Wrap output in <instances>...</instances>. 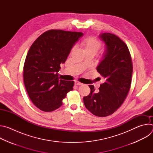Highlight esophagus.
<instances>
[{
    "instance_id": "1",
    "label": "esophagus",
    "mask_w": 153,
    "mask_h": 153,
    "mask_svg": "<svg viewBox=\"0 0 153 153\" xmlns=\"http://www.w3.org/2000/svg\"><path fill=\"white\" fill-rule=\"evenodd\" d=\"M74 83H75V85H82V83H80V82H78V81H75Z\"/></svg>"
}]
</instances>
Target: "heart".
Listing matches in <instances>:
<instances>
[{
    "mask_svg": "<svg viewBox=\"0 0 153 153\" xmlns=\"http://www.w3.org/2000/svg\"><path fill=\"white\" fill-rule=\"evenodd\" d=\"M80 45L85 54L93 53L96 54L100 48L101 43L96 38L89 37L83 39L80 43ZM73 50L74 48H72L71 52H73Z\"/></svg>",
    "mask_w": 153,
    "mask_h": 153,
    "instance_id": "1",
    "label": "heart"
}]
</instances>
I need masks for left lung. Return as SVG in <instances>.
Masks as SVG:
<instances>
[{"label":"left lung","mask_w":153,"mask_h":153,"mask_svg":"<svg viewBox=\"0 0 153 153\" xmlns=\"http://www.w3.org/2000/svg\"><path fill=\"white\" fill-rule=\"evenodd\" d=\"M99 37L105 43V51L97 71L105 82L99 92L89 85L91 91L83 97V102L94 115L106 117L114 113L126 99L131 83L133 64L128 47L119 37L104 33Z\"/></svg>","instance_id":"left-lung-1"}]
</instances>
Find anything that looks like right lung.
Here are the masks:
<instances>
[{
  "mask_svg": "<svg viewBox=\"0 0 153 153\" xmlns=\"http://www.w3.org/2000/svg\"><path fill=\"white\" fill-rule=\"evenodd\" d=\"M83 34L51 30L41 34L31 46L24 63V81L31 100L40 110H56L73 90L74 82L60 79L58 72Z\"/></svg>",
  "mask_w": 153,
  "mask_h": 153,
  "instance_id": "add662e5",
  "label": "right lung"
}]
</instances>
